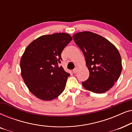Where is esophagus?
I'll list each match as a JSON object with an SVG mask.
<instances>
[{
	"label": "esophagus",
	"mask_w": 132,
	"mask_h": 132,
	"mask_svg": "<svg viewBox=\"0 0 132 132\" xmlns=\"http://www.w3.org/2000/svg\"><path fill=\"white\" fill-rule=\"evenodd\" d=\"M77 68H75V69H74V70H73V73H77Z\"/></svg>",
	"instance_id": "esophagus-1"
}]
</instances>
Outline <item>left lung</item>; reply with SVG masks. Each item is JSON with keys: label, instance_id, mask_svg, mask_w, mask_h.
<instances>
[{"label": "left lung", "instance_id": "1", "mask_svg": "<svg viewBox=\"0 0 132 132\" xmlns=\"http://www.w3.org/2000/svg\"><path fill=\"white\" fill-rule=\"evenodd\" d=\"M85 57L89 76L82 85L95 93H105L112 87L122 71L118 50L102 36L91 32H82L73 36Z\"/></svg>", "mask_w": 132, "mask_h": 132}]
</instances>
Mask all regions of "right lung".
<instances>
[{
    "label": "right lung",
    "instance_id": "add662e5",
    "mask_svg": "<svg viewBox=\"0 0 132 132\" xmlns=\"http://www.w3.org/2000/svg\"><path fill=\"white\" fill-rule=\"evenodd\" d=\"M72 40L69 34L57 33L38 38L27 47L20 61L21 76L34 95L52 100L64 91L70 74L58 64L61 53Z\"/></svg>",
    "mask_w": 132,
    "mask_h": 132
}]
</instances>
